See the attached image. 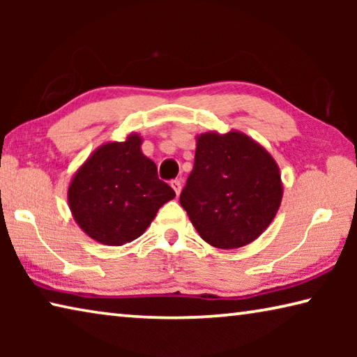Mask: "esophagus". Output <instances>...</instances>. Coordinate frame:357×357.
Wrapping results in <instances>:
<instances>
[{
	"instance_id": "obj_1",
	"label": "esophagus",
	"mask_w": 357,
	"mask_h": 357,
	"mask_svg": "<svg viewBox=\"0 0 357 357\" xmlns=\"http://www.w3.org/2000/svg\"><path fill=\"white\" fill-rule=\"evenodd\" d=\"M172 187H173L174 193H176V195L179 197L181 189H183V183H181V179H174V181H172Z\"/></svg>"
}]
</instances>
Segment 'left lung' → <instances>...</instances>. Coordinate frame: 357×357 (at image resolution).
Here are the masks:
<instances>
[{
	"label": "left lung",
	"instance_id": "1",
	"mask_svg": "<svg viewBox=\"0 0 357 357\" xmlns=\"http://www.w3.org/2000/svg\"><path fill=\"white\" fill-rule=\"evenodd\" d=\"M280 168L261 144L239 130L197 135L195 164L179 203L215 249H239L264 233L280 208Z\"/></svg>",
	"mask_w": 357,
	"mask_h": 357
}]
</instances>
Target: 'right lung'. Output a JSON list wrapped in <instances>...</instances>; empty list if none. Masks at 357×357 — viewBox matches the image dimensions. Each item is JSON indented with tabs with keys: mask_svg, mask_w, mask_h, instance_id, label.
<instances>
[{
	"mask_svg": "<svg viewBox=\"0 0 357 357\" xmlns=\"http://www.w3.org/2000/svg\"><path fill=\"white\" fill-rule=\"evenodd\" d=\"M143 138L130 132L124 142L96 148L72 176L68 203L72 217L89 238L123 245L140 238L174 190L157 178V167L143 154Z\"/></svg>",
	"mask_w": 357,
	"mask_h": 357,
	"instance_id": "obj_1",
	"label": "right lung"
}]
</instances>
